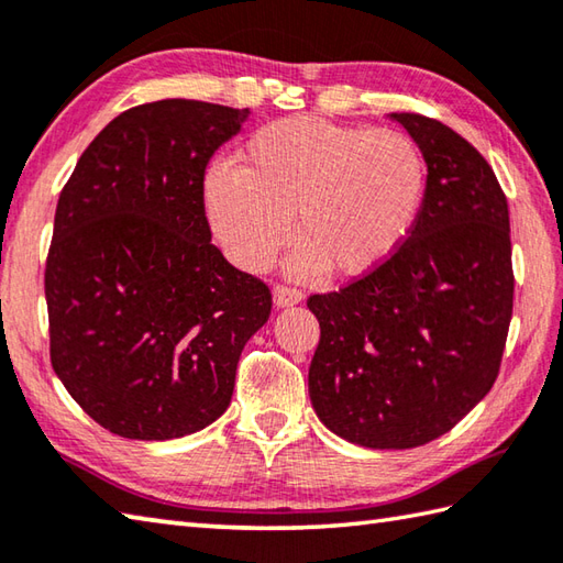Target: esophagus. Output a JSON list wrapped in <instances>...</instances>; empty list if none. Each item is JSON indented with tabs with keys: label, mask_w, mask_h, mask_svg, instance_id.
Listing matches in <instances>:
<instances>
[{
	"label": "esophagus",
	"mask_w": 563,
	"mask_h": 563,
	"mask_svg": "<svg viewBox=\"0 0 563 563\" xmlns=\"http://www.w3.org/2000/svg\"><path fill=\"white\" fill-rule=\"evenodd\" d=\"M302 302V292L285 288V285H275L273 288V307L275 309H285V307H295Z\"/></svg>",
	"instance_id": "1"
}]
</instances>
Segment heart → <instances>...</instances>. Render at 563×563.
Segmentation results:
<instances>
[{
	"label": "heart",
	"instance_id": "obj_1",
	"mask_svg": "<svg viewBox=\"0 0 563 563\" xmlns=\"http://www.w3.org/2000/svg\"><path fill=\"white\" fill-rule=\"evenodd\" d=\"M239 159V169L210 166L202 208L224 254L249 273L288 242L295 214L302 244L288 261L292 278L327 268L361 278L397 254L423 200V157L397 130L283 118L258 128Z\"/></svg>",
	"mask_w": 563,
	"mask_h": 563
}]
</instances>
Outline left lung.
<instances>
[{"label":"left lung","instance_id":"1","mask_svg":"<svg viewBox=\"0 0 563 563\" xmlns=\"http://www.w3.org/2000/svg\"><path fill=\"white\" fill-rule=\"evenodd\" d=\"M421 150V212L387 263L312 295L309 399L331 433L369 450L445 435L494 387L512 314L508 200L488 162L433 118L389 113Z\"/></svg>","mask_w":563,"mask_h":563}]
</instances>
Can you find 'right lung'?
Returning a JSON list of instances; mask_svg holds the SVG:
<instances>
[{
	"instance_id": "1",
	"label": "right lung",
	"mask_w": 563,
	"mask_h": 563,
	"mask_svg": "<svg viewBox=\"0 0 563 563\" xmlns=\"http://www.w3.org/2000/svg\"><path fill=\"white\" fill-rule=\"evenodd\" d=\"M249 109L166 99L84 150L45 266L51 361L84 411L130 440H174L232 401L271 292L210 244L202 178Z\"/></svg>"
}]
</instances>
